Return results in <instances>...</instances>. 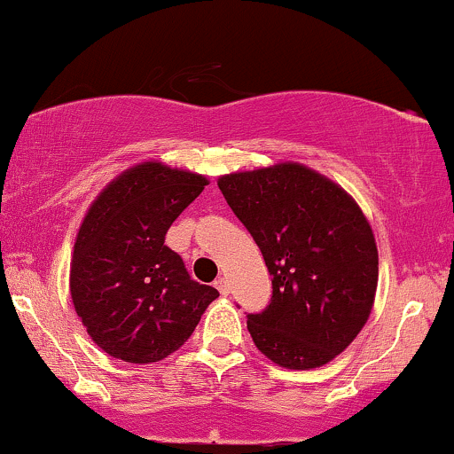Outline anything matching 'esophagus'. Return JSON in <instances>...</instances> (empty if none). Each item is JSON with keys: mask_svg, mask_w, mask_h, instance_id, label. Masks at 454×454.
<instances>
[{"mask_svg": "<svg viewBox=\"0 0 454 454\" xmlns=\"http://www.w3.org/2000/svg\"><path fill=\"white\" fill-rule=\"evenodd\" d=\"M215 287H217V292L222 294V296H228V294H231V286H228L226 277H220V279H215Z\"/></svg>", "mask_w": 454, "mask_h": 454, "instance_id": "1", "label": "esophagus"}]
</instances>
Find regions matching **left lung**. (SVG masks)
Returning a JSON list of instances; mask_svg holds the SVG:
<instances>
[{"instance_id":"left-lung-1","label":"left lung","mask_w":454,"mask_h":454,"mask_svg":"<svg viewBox=\"0 0 454 454\" xmlns=\"http://www.w3.org/2000/svg\"><path fill=\"white\" fill-rule=\"evenodd\" d=\"M217 185L272 277L269 307L247 315L255 347L289 370L332 362L362 332L379 283V251L359 205L298 162L222 175Z\"/></svg>"}]
</instances>
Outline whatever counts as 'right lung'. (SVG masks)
<instances>
[{
	"label": "right lung",
	"mask_w": 454,
	"mask_h": 454,
	"mask_svg": "<svg viewBox=\"0 0 454 454\" xmlns=\"http://www.w3.org/2000/svg\"><path fill=\"white\" fill-rule=\"evenodd\" d=\"M209 184L199 173L141 162L97 196L74 245L69 289L92 340L129 364L160 362L192 336L215 287L190 279L165 245L179 213Z\"/></svg>",
	"instance_id": "obj_1"
}]
</instances>
